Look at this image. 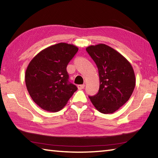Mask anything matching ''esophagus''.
<instances>
[{"label": "esophagus", "instance_id": "esophagus-1", "mask_svg": "<svg viewBox=\"0 0 158 158\" xmlns=\"http://www.w3.org/2000/svg\"><path fill=\"white\" fill-rule=\"evenodd\" d=\"M84 87H85V85L84 84L77 85V88H78V89H79V90H81L83 89H84Z\"/></svg>", "mask_w": 158, "mask_h": 158}]
</instances>
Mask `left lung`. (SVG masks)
Listing matches in <instances>:
<instances>
[{
	"label": "left lung",
	"mask_w": 158,
	"mask_h": 158,
	"mask_svg": "<svg viewBox=\"0 0 158 158\" xmlns=\"http://www.w3.org/2000/svg\"><path fill=\"white\" fill-rule=\"evenodd\" d=\"M98 69L100 89L89 96L93 105L102 114H112L126 103L135 87V75L126 58L113 48L99 44L86 48Z\"/></svg>",
	"instance_id": "left-lung-1"
}]
</instances>
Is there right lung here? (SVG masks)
<instances>
[{
	"label": "right lung",
	"instance_id": "add662e5",
	"mask_svg": "<svg viewBox=\"0 0 158 158\" xmlns=\"http://www.w3.org/2000/svg\"><path fill=\"white\" fill-rule=\"evenodd\" d=\"M78 48L60 42L41 51L28 64L25 81L31 98L47 111L62 109L77 90L69 81L67 66Z\"/></svg>",
	"mask_w": 158,
	"mask_h": 158
}]
</instances>
